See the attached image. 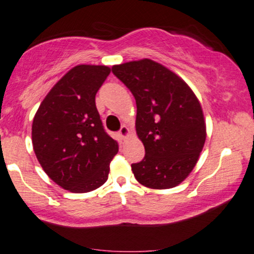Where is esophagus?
Instances as JSON below:
<instances>
[{"mask_svg": "<svg viewBox=\"0 0 254 254\" xmlns=\"http://www.w3.org/2000/svg\"><path fill=\"white\" fill-rule=\"evenodd\" d=\"M129 135H130L129 129H127V127H125V125H123V127H121V130H119V136H121L123 139H125Z\"/></svg>", "mask_w": 254, "mask_h": 254, "instance_id": "1", "label": "esophagus"}]
</instances>
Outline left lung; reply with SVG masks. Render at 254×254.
I'll list each match as a JSON object with an SVG mask.
<instances>
[{"instance_id":"1","label":"left lung","mask_w":254,"mask_h":254,"mask_svg":"<svg viewBox=\"0 0 254 254\" xmlns=\"http://www.w3.org/2000/svg\"><path fill=\"white\" fill-rule=\"evenodd\" d=\"M136 99V132L145 156L131 170L151 189L179 186L194 169L206 140L202 108L186 81L166 66L142 59L112 66Z\"/></svg>"}]
</instances>
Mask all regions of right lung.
<instances>
[{"instance_id":"obj_1","label":"right lung","mask_w":254,"mask_h":254,"mask_svg":"<svg viewBox=\"0 0 254 254\" xmlns=\"http://www.w3.org/2000/svg\"><path fill=\"white\" fill-rule=\"evenodd\" d=\"M111 72L78 65L52 87L33 119V149L42 169L72 193H87L106 182L117 140L103 127L96 94Z\"/></svg>"}]
</instances>
